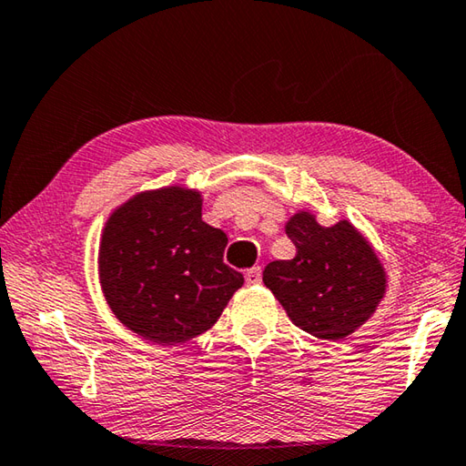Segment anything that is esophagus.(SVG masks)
<instances>
[{
    "mask_svg": "<svg viewBox=\"0 0 466 466\" xmlns=\"http://www.w3.org/2000/svg\"><path fill=\"white\" fill-rule=\"evenodd\" d=\"M262 280V268L260 267H252L250 270H246V285H258Z\"/></svg>",
    "mask_w": 466,
    "mask_h": 466,
    "instance_id": "obj_1",
    "label": "esophagus"
}]
</instances>
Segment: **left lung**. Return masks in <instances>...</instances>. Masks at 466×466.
I'll return each instance as SVG.
<instances>
[{
  "mask_svg": "<svg viewBox=\"0 0 466 466\" xmlns=\"http://www.w3.org/2000/svg\"><path fill=\"white\" fill-rule=\"evenodd\" d=\"M285 232L297 254L267 264L264 285L300 329L319 339H345L376 313L384 299V264L348 220L321 226L315 214L297 212Z\"/></svg>",
  "mask_w": 466,
  "mask_h": 466,
  "instance_id": "8db88e82",
  "label": "left lung"
}]
</instances>
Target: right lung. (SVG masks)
Returning <instances> with one entry per match:
<instances>
[{
    "label": "right lung",
    "mask_w": 466,
    "mask_h": 466,
    "mask_svg": "<svg viewBox=\"0 0 466 466\" xmlns=\"http://www.w3.org/2000/svg\"><path fill=\"white\" fill-rule=\"evenodd\" d=\"M226 234L202 220V194L181 186L127 199L108 216L98 279L115 317L161 345L208 331L244 285L224 264Z\"/></svg>",
    "instance_id": "add662e5"
}]
</instances>
